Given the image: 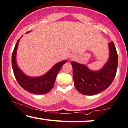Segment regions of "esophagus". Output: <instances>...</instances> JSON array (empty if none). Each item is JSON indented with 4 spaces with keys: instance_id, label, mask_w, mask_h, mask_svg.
Wrapping results in <instances>:
<instances>
[{
    "instance_id": "obj_1",
    "label": "esophagus",
    "mask_w": 128,
    "mask_h": 128,
    "mask_svg": "<svg viewBox=\"0 0 128 128\" xmlns=\"http://www.w3.org/2000/svg\"><path fill=\"white\" fill-rule=\"evenodd\" d=\"M74 58V55H71V57H70V58L71 59H73V58Z\"/></svg>"
}]
</instances>
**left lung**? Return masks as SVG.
Returning a JSON list of instances; mask_svg holds the SVG:
<instances>
[{
	"instance_id": "1",
	"label": "left lung",
	"mask_w": 128,
	"mask_h": 128,
	"mask_svg": "<svg viewBox=\"0 0 128 128\" xmlns=\"http://www.w3.org/2000/svg\"><path fill=\"white\" fill-rule=\"evenodd\" d=\"M109 59L102 68L92 71L84 64L72 61L75 88L85 95L96 94L105 90L112 82L117 72L118 56L114 42L108 43Z\"/></svg>"
}]
</instances>
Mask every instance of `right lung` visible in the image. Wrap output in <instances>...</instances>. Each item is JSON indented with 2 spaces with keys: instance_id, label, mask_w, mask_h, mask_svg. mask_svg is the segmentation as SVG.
I'll return each mask as SVG.
<instances>
[{
  "instance_id": "add662e5",
  "label": "right lung",
  "mask_w": 128,
  "mask_h": 128,
  "mask_svg": "<svg viewBox=\"0 0 128 128\" xmlns=\"http://www.w3.org/2000/svg\"><path fill=\"white\" fill-rule=\"evenodd\" d=\"M29 32L30 31L26 32V34ZM20 40L19 38L17 41L12 54V66L16 80L19 85L28 92L36 94L48 93L52 89L57 74L67 61L64 60L56 63L46 74L41 76L30 77L27 76L19 68L16 61V54Z\"/></svg>"
}]
</instances>
